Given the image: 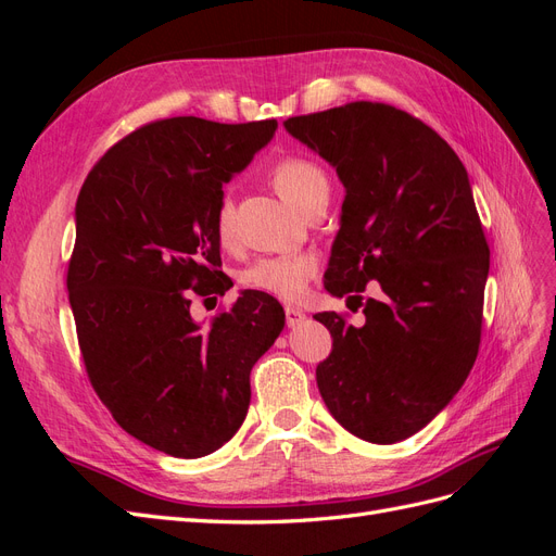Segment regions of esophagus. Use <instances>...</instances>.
<instances>
[{
    "label": "esophagus",
    "mask_w": 556,
    "mask_h": 556,
    "mask_svg": "<svg viewBox=\"0 0 556 556\" xmlns=\"http://www.w3.org/2000/svg\"><path fill=\"white\" fill-rule=\"evenodd\" d=\"M304 319H306V313H304V311H299V308H294V306L285 308V323H288V327H299L301 323H304Z\"/></svg>",
    "instance_id": "1"
}]
</instances>
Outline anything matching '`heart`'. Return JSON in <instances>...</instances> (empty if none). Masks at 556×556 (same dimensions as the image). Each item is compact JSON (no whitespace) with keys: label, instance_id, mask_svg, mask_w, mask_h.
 Returning <instances> with one entry per match:
<instances>
[{"label":"heart","instance_id":"1","mask_svg":"<svg viewBox=\"0 0 556 556\" xmlns=\"http://www.w3.org/2000/svg\"><path fill=\"white\" fill-rule=\"evenodd\" d=\"M274 185L285 201L299 211H304L308 201L317 194L329 192L327 174L319 166L304 157L280 160L274 169ZM215 231L223 245H231L237 237L233 223V204L229 197H223L215 215ZM317 274V257L313 252H292V255L262 257L250 264L241 282L248 290L264 292L282 301H296L306 294L311 278Z\"/></svg>","mask_w":556,"mask_h":556}]
</instances>
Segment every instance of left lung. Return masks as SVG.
Masks as SVG:
<instances>
[{
    "label": "left lung",
    "mask_w": 556,
    "mask_h": 556,
    "mask_svg": "<svg viewBox=\"0 0 556 556\" xmlns=\"http://www.w3.org/2000/svg\"><path fill=\"white\" fill-rule=\"evenodd\" d=\"M282 125L343 182L325 290L366 315L362 327L313 315L333 339L317 390L357 439L403 441L447 406L478 357L490 248L466 166L431 127L387 104ZM374 279L381 294L362 305Z\"/></svg>",
    "instance_id": "1"
}]
</instances>
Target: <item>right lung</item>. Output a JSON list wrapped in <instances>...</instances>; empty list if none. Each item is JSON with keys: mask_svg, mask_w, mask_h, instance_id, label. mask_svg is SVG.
Returning <instances> with one entry per match:
<instances>
[{"mask_svg": "<svg viewBox=\"0 0 556 556\" xmlns=\"http://www.w3.org/2000/svg\"><path fill=\"white\" fill-rule=\"evenodd\" d=\"M182 115L150 123L94 164L76 199L66 276L90 382L134 439L180 459L223 447L243 425L250 371L285 327L274 296L243 290L197 323L190 294H225L215 231L223 185L274 139Z\"/></svg>", "mask_w": 556, "mask_h": 556, "instance_id": "1", "label": "right lung"}]
</instances>
